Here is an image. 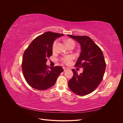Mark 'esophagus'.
<instances>
[{"label": "esophagus", "instance_id": "1", "mask_svg": "<svg viewBox=\"0 0 123 123\" xmlns=\"http://www.w3.org/2000/svg\"><path fill=\"white\" fill-rule=\"evenodd\" d=\"M63 69H64V71H67V70H68V68H66V67H63Z\"/></svg>", "mask_w": 123, "mask_h": 123}]
</instances>
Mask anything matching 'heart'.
Here are the masks:
<instances>
[{
    "mask_svg": "<svg viewBox=\"0 0 123 123\" xmlns=\"http://www.w3.org/2000/svg\"><path fill=\"white\" fill-rule=\"evenodd\" d=\"M57 44H58V40H56L52 44V51L53 52H55L56 50L57 49ZM66 44L68 47L70 46H75V42L72 39H68L66 41ZM73 57L72 56H65L64 57H62L61 58V61L62 62L64 63L65 65H70L72 61L73 60Z\"/></svg>",
    "mask_w": 123,
    "mask_h": 123,
    "instance_id": "b5f03b06",
    "label": "heart"
}]
</instances>
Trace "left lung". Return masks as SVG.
<instances>
[{
  "mask_svg": "<svg viewBox=\"0 0 123 123\" xmlns=\"http://www.w3.org/2000/svg\"><path fill=\"white\" fill-rule=\"evenodd\" d=\"M68 35L80 44L81 52L75 67L84 70L80 74L74 69L72 70L73 76L68 81L69 87L77 95L89 94L97 88L103 79L106 66L103 53L89 36Z\"/></svg>",
  "mask_w": 123,
  "mask_h": 123,
  "instance_id": "8db88e82",
  "label": "left lung"
}]
</instances>
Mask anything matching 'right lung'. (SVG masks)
<instances>
[{
  "mask_svg": "<svg viewBox=\"0 0 123 123\" xmlns=\"http://www.w3.org/2000/svg\"><path fill=\"white\" fill-rule=\"evenodd\" d=\"M64 34L46 32L37 37L25 51L22 70L29 85L38 90L52 87L64 69L61 66L50 67L46 65L48 58L52 55V44L56 38Z\"/></svg>",
  "mask_w": 123,
  "mask_h": 123,
  "instance_id": "obj_1",
  "label": "right lung"
}]
</instances>
